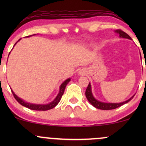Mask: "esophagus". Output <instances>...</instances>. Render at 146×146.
<instances>
[{
  "label": "esophagus",
  "mask_w": 146,
  "mask_h": 146,
  "mask_svg": "<svg viewBox=\"0 0 146 146\" xmlns=\"http://www.w3.org/2000/svg\"><path fill=\"white\" fill-rule=\"evenodd\" d=\"M79 74H80V75H82V72H79Z\"/></svg>",
  "instance_id": "esophagus-1"
}]
</instances>
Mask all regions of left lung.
<instances>
[{"instance_id":"left-lung-1","label":"left lung","mask_w":146,"mask_h":146,"mask_svg":"<svg viewBox=\"0 0 146 146\" xmlns=\"http://www.w3.org/2000/svg\"><path fill=\"white\" fill-rule=\"evenodd\" d=\"M115 32L118 33V34L119 35L120 38L132 40V38H130V37L126 33L123 32V31H121V30H119V29L115 30ZM140 56H141V53H140ZM85 95H86V97L87 100H88V101L89 102L90 104L93 105L95 108H98V109L104 110H108L115 109V108H118V107L121 106L125 104H127L134 98V96H135V94L132 95L131 98L128 99V100H127L126 101L120 102V103H110V102H104L99 101V100H96V99L95 98V97L93 96V93H92L91 84H90V83L89 82V84H88V86L87 87L86 90V92H85Z\"/></svg>"}]
</instances>
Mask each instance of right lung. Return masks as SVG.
<instances>
[{
	"label": "right lung",
	"instance_id": "1",
	"mask_svg": "<svg viewBox=\"0 0 146 146\" xmlns=\"http://www.w3.org/2000/svg\"><path fill=\"white\" fill-rule=\"evenodd\" d=\"M34 35H36V34L31 35V36H34ZM31 36H27V37H25V38H28V37H30ZM21 40V39L18 40L16 42V43H15L14 46L17 44L18 42H19ZM9 54H10V52H9ZM8 57H9V56H8ZM70 81H71V78H68V79H66V80H64V81L61 84V85H60V89H59V93H58V94L57 95L56 98H55L52 102H49V103H48V104H32V103H29V102H25L24 100L20 98L19 97L17 96V95L15 94V93L13 91V90L11 89V92H12L13 95H14V97L15 98V99L17 100V102H18V103L21 104L22 106H25V107H27V108H29V109L34 110H48L52 109V108H53L55 106H56L58 104V103L60 102V100H61L62 96V95L64 94V92L65 88H66V85H67V84Z\"/></svg>",
	"mask_w": 146,
	"mask_h": 146
}]
</instances>
